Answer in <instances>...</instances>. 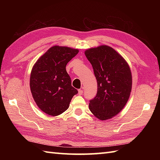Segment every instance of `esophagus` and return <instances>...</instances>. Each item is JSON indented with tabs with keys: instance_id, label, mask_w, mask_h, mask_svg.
<instances>
[{
	"instance_id": "esophagus-1",
	"label": "esophagus",
	"mask_w": 160,
	"mask_h": 160,
	"mask_svg": "<svg viewBox=\"0 0 160 160\" xmlns=\"http://www.w3.org/2000/svg\"><path fill=\"white\" fill-rule=\"evenodd\" d=\"M78 93H79V95H82L83 94V90L82 89H78Z\"/></svg>"
}]
</instances>
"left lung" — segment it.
Wrapping results in <instances>:
<instances>
[{
  "label": "left lung",
  "instance_id": "1",
  "mask_svg": "<svg viewBox=\"0 0 160 160\" xmlns=\"http://www.w3.org/2000/svg\"><path fill=\"white\" fill-rule=\"evenodd\" d=\"M84 53L98 82L96 96L89 101V109L101 120L110 119L120 113L130 96L131 69L123 58L108 46L87 49Z\"/></svg>",
  "mask_w": 160,
  "mask_h": 160
}]
</instances>
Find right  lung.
<instances>
[{"label": "right lung", "instance_id": "add662e5", "mask_svg": "<svg viewBox=\"0 0 160 160\" xmlns=\"http://www.w3.org/2000/svg\"><path fill=\"white\" fill-rule=\"evenodd\" d=\"M79 51L67 47L54 46L37 60L30 76V89L38 107L52 116L60 115L69 107L73 96L78 93L71 86L66 71L67 64Z\"/></svg>", "mask_w": 160, "mask_h": 160}]
</instances>
